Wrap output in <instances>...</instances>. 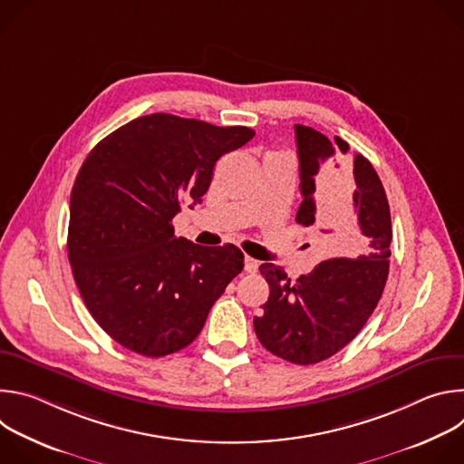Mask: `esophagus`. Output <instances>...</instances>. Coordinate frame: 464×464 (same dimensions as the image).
<instances>
[{"label":"esophagus","mask_w":464,"mask_h":464,"mask_svg":"<svg viewBox=\"0 0 464 464\" xmlns=\"http://www.w3.org/2000/svg\"><path fill=\"white\" fill-rule=\"evenodd\" d=\"M244 270H246L247 274H255V272L258 270V260H255V258H251V256L246 255V258H244Z\"/></svg>","instance_id":"34e87169"}]
</instances>
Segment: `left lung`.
I'll list each match as a JSON object with an SVG mask.
<instances>
[{"label": "left lung", "mask_w": 464, "mask_h": 464, "mask_svg": "<svg viewBox=\"0 0 464 464\" xmlns=\"http://www.w3.org/2000/svg\"><path fill=\"white\" fill-rule=\"evenodd\" d=\"M295 143L303 194L295 222L321 226L328 242L360 253L323 260L297 281L272 262L260 264L270 297L253 319L255 334L272 354L310 365L351 343L374 312L389 274L392 231L383 185L367 158L354 154L343 172L319 176L323 163L349 152V143L340 138L333 143L303 124H295Z\"/></svg>", "instance_id": "obj_1"}]
</instances>
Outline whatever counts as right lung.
<instances>
[{
  "label": "right lung",
  "mask_w": 464,
  "mask_h": 464,
  "mask_svg": "<svg viewBox=\"0 0 464 464\" xmlns=\"http://www.w3.org/2000/svg\"><path fill=\"white\" fill-rule=\"evenodd\" d=\"M253 136L247 126L150 113L88 154L72 190L68 256L90 314L124 349L181 351L242 272L237 246L178 238L172 218L202 202L217 161Z\"/></svg>",
  "instance_id": "right-lung-1"
}]
</instances>
